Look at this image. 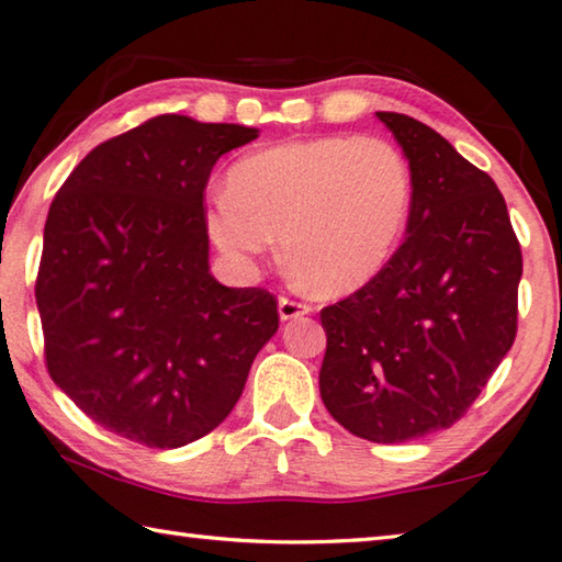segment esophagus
Segmentation results:
<instances>
[{
  "label": "esophagus",
  "mask_w": 562,
  "mask_h": 562,
  "mask_svg": "<svg viewBox=\"0 0 562 562\" xmlns=\"http://www.w3.org/2000/svg\"><path fill=\"white\" fill-rule=\"evenodd\" d=\"M278 312H280V319L288 322V319H297V317H302V315H310L312 307H310L307 302H297V300H290V297H280Z\"/></svg>",
  "instance_id": "obj_1"
}]
</instances>
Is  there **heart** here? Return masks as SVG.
<instances>
[{"label": "heart", "instance_id": "obj_1", "mask_svg": "<svg viewBox=\"0 0 562 562\" xmlns=\"http://www.w3.org/2000/svg\"><path fill=\"white\" fill-rule=\"evenodd\" d=\"M414 205L406 156L379 136H317L252 150L205 201L225 260L252 270L274 243L312 288L349 294L394 258Z\"/></svg>", "mask_w": 562, "mask_h": 562}]
</instances>
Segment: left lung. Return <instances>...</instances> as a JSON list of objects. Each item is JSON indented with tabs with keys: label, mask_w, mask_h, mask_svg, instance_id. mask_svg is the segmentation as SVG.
Masks as SVG:
<instances>
[{
	"label": "left lung",
	"mask_w": 562,
	"mask_h": 562,
	"mask_svg": "<svg viewBox=\"0 0 562 562\" xmlns=\"http://www.w3.org/2000/svg\"><path fill=\"white\" fill-rule=\"evenodd\" d=\"M376 119L412 166L414 205L386 268L319 312V394L359 439L404 443L459 422L508 355L522 255L488 173L422 121Z\"/></svg>",
	"instance_id": "8db88e82"
}]
</instances>
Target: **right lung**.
I'll use <instances>...</instances> for the list:
<instances>
[{
    "label": "right lung",
    "mask_w": 562,
    "mask_h": 562,
    "mask_svg": "<svg viewBox=\"0 0 562 562\" xmlns=\"http://www.w3.org/2000/svg\"><path fill=\"white\" fill-rule=\"evenodd\" d=\"M258 128L156 116L91 150L49 207L36 274L54 384L148 449L211 434L278 331V300L211 274L205 186Z\"/></svg>",
    "instance_id": "add662e5"
}]
</instances>
